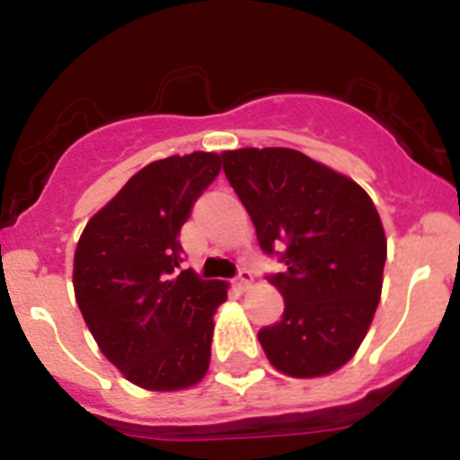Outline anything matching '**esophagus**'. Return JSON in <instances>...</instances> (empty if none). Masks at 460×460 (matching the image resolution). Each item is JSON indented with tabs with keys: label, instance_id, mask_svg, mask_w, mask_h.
<instances>
[{
	"label": "esophagus",
	"instance_id": "esophagus-1",
	"mask_svg": "<svg viewBox=\"0 0 460 460\" xmlns=\"http://www.w3.org/2000/svg\"><path fill=\"white\" fill-rule=\"evenodd\" d=\"M251 280H253V274H251L249 270H239V274H237V279H234V286L237 288H249L251 286Z\"/></svg>",
	"mask_w": 460,
	"mask_h": 460
}]
</instances>
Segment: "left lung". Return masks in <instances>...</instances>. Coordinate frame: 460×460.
Masks as SVG:
<instances>
[{
    "label": "left lung",
    "mask_w": 460,
    "mask_h": 460,
    "mask_svg": "<svg viewBox=\"0 0 460 460\" xmlns=\"http://www.w3.org/2000/svg\"><path fill=\"white\" fill-rule=\"evenodd\" d=\"M221 158L260 249L286 265L270 276L286 311L258 332L267 359L292 377L336 371L380 302L387 239L376 205L359 184L296 149L246 147Z\"/></svg>",
    "instance_id": "obj_1"
}]
</instances>
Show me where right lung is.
Returning <instances> with one entry per match:
<instances>
[{"label":"right lung","instance_id":"1","mask_svg":"<svg viewBox=\"0 0 460 460\" xmlns=\"http://www.w3.org/2000/svg\"><path fill=\"white\" fill-rule=\"evenodd\" d=\"M221 172V156L193 152L145 165L84 226L73 290L89 332L126 380L177 392L205 377L214 313L227 283L180 270V230Z\"/></svg>","mask_w":460,"mask_h":460}]
</instances>
